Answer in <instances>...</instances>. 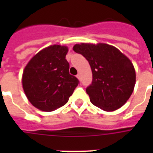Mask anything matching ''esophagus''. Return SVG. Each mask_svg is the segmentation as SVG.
<instances>
[{"label":"esophagus","mask_w":153,"mask_h":153,"mask_svg":"<svg viewBox=\"0 0 153 153\" xmlns=\"http://www.w3.org/2000/svg\"><path fill=\"white\" fill-rule=\"evenodd\" d=\"M76 77L78 78V79H79V80H80V79H81V77H82L81 74H80V73H79V74L76 75Z\"/></svg>","instance_id":"1"}]
</instances>
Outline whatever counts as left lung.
Segmentation results:
<instances>
[{
    "label": "left lung",
    "mask_w": 153,
    "mask_h": 153,
    "mask_svg": "<svg viewBox=\"0 0 153 153\" xmlns=\"http://www.w3.org/2000/svg\"><path fill=\"white\" fill-rule=\"evenodd\" d=\"M73 50L86 58L93 80L86 88L90 100L105 111L121 108L130 98L136 83L133 63L115 47L107 44L82 43Z\"/></svg>",
    "instance_id": "1"
}]
</instances>
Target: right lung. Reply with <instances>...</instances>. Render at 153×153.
<instances>
[{"mask_svg": "<svg viewBox=\"0 0 153 153\" xmlns=\"http://www.w3.org/2000/svg\"><path fill=\"white\" fill-rule=\"evenodd\" d=\"M67 46L54 44L42 49L29 60L22 74V86L31 104L51 112L64 105L79 84L69 73Z\"/></svg>", "mask_w": 153, "mask_h": 153, "instance_id": "right-lung-1", "label": "right lung"}]
</instances>
